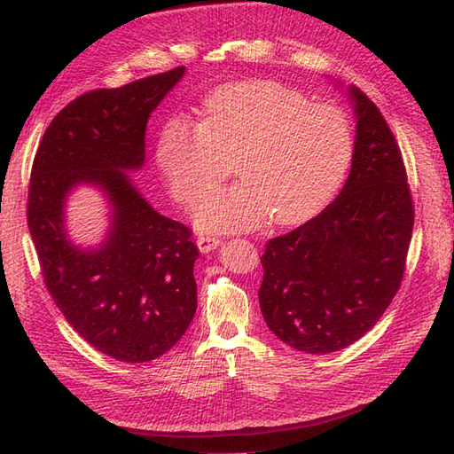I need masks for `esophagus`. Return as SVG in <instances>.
Returning a JSON list of instances; mask_svg holds the SVG:
<instances>
[{
    "label": "esophagus",
    "mask_w": 454,
    "mask_h": 454,
    "mask_svg": "<svg viewBox=\"0 0 454 454\" xmlns=\"http://www.w3.org/2000/svg\"><path fill=\"white\" fill-rule=\"evenodd\" d=\"M195 243H197V247H200L201 253H211L213 249H216L220 246V239L215 238V236L201 234V236H197Z\"/></svg>",
    "instance_id": "1"
}]
</instances>
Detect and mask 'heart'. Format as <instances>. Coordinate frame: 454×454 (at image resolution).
I'll list each match as a JSON object with an SVG mask.
<instances>
[{
	"label": "heart",
	"instance_id": "obj_1",
	"mask_svg": "<svg viewBox=\"0 0 454 454\" xmlns=\"http://www.w3.org/2000/svg\"><path fill=\"white\" fill-rule=\"evenodd\" d=\"M353 151V124L341 107L251 80L208 94L200 122L172 116L162 124L157 165L174 200L190 207L231 164L240 182L202 196L193 223L207 231H243L266 218L284 228L318 215L340 190Z\"/></svg>",
	"mask_w": 454,
	"mask_h": 454
}]
</instances>
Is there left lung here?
<instances>
[{
  "label": "left lung",
  "instance_id": "1",
  "mask_svg": "<svg viewBox=\"0 0 454 454\" xmlns=\"http://www.w3.org/2000/svg\"><path fill=\"white\" fill-rule=\"evenodd\" d=\"M351 172L320 215L266 243L259 303L276 338L310 355L341 351L374 328L399 292L414 207L401 149L380 109L348 86Z\"/></svg>",
  "mask_w": 454,
  "mask_h": 454
}]
</instances>
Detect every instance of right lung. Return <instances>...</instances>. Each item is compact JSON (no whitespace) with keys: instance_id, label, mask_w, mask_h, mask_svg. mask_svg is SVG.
Segmentation results:
<instances>
[{"instance_id":"right-lung-1","label":"right lung","mask_w":454,"mask_h":454,"mask_svg":"<svg viewBox=\"0 0 454 454\" xmlns=\"http://www.w3.org/2000/svg\"><path fill=\"white\" fill-rule=\"evenodd\" d=\"M184 73L76 98L48 126L32 165L27 218L45 287L67 322L121 363L170 351L197 309L192 230L159 215L128 176L145 162L147 119ZM82 183L112 207L98 248H78L66 234L64 205Z\"/></svg>"}]
</instances>
